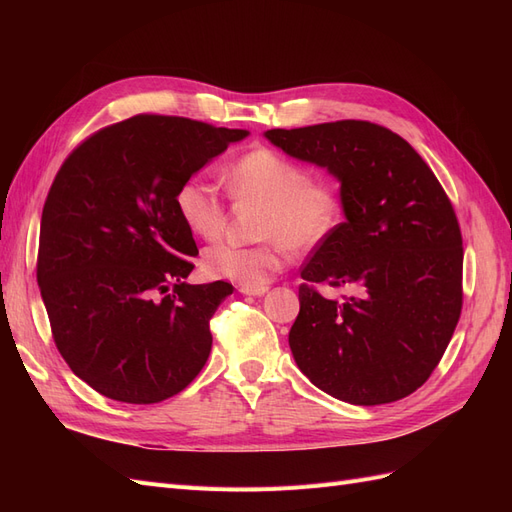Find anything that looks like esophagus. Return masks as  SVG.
<instances>
[{
    "label": "esophagus",
    "instance_id": "esophagus-1",
    "mask_svg": "<svg viewBox=\"0 0 512 512\" xmlns=\"http://www.w3.org/2000/svg\"><path fill=\"white\" fill-rule=\"evenodd\" d=\"M239 290L243 292V294H252V297H260V294H265L267 290H269V286L265 284V286H239Z\"/></svg>",
    "mask_w": 512,
    "mask_h": 512
}]
</instances>
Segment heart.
<instances>
[{"label": "heart", "instance_id": "heart-1", "mask_svg": "<svg viewBox=\"0 0 512 512\" xmlns=\"http://www.w3.org/2000/svg\"><path fill=\"white\" fill-rule=\"evenodd\" d=\"M232 200L258 205L254 245L220 241L207 247L203 269L211 277L265 286L282 269L288 250L307 252L322 245L342 222V194L331 179L312 177L309 168L284 153L260 147L243 153L228 168ZM175 207L192 235L213 241L226 224V200L200 175L179 183Z\"/></svg>", "mask_w": 512, "mask_h": 512}]
</instances>
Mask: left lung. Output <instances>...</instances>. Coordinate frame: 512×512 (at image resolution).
I'll list each match as a JSON object with an SVG mask.
<instances>
[{
	"instance_id": "1",
	"label": "left lung",
	"mask_w": 512,
	"mask_h": 512,
	"mask_svg": "<svg viewBox=\"0 0 512 512\" xmlns=\"http://www.w3.org/2000/svg\"><path fill=\"white\" fill-rule=\"evenodd\" d=\"M267 138L342 181L346 220L301 269L288 342L318 389L356 406L391 404L423 386L463 305V239L451 198L399 134L344 119ZM352 285L344 302L316 283Z\"/></svg>"
}]
</instances>
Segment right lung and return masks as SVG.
I'll use <instances>...</instances> for the list:
<instances>
[{
  "label": "right lung",
  "mask_w": 512,
  "mask_h": 512,
  "mask_svg": "<svg viewBox=\"0 0 512 512\" xmlns=\"http://www.w3.org/2000/svg\"><path fill=\"white\" fill-rule=\"evenodd\" d=\"M245 136L141 113L87 136L57 170L36 275L59 354L100 395L160 404L205 367L232 286L185 284L198 247L175 192Z\"/></svg>",
  "instance_id": "right-lung-1"
}]
</instances>
